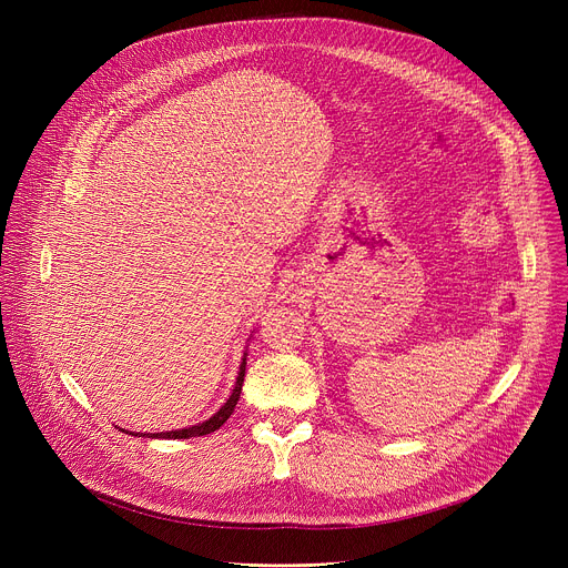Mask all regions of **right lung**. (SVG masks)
I'll use <instances>...</instances> for the list:
<instances>
[{
	"label": "right lung",
	"instance_id": "add662e5",
	"mask_svg": "<svg viewBox=\"0 0 568 568\" xmlns=\"http://www.w3.org/2000/svg\"><path fill=\"white\" fill-rule=\"evenodd\" d=\"M244 375H246V354H244V359H242V366H239L236 384H234V389H232L230 398L223 403V407L212 416V419H206V422H202V424H197V426H189V428L168 430V433H144V435H149V437H163V439H189V437H200V435H209V433L219 430V428L230 419V414H232L234 407H236L239 394H242V386H244ZM119 430H124V428H119ZM131 435H133V433H131ZM144 435H142V437H144Z\"/></svg>",
	"mask_w": 568,
	"mask_h": 568
}]
</instances>
